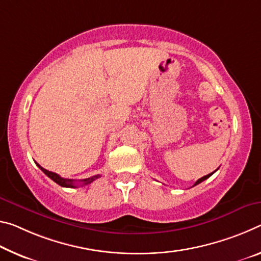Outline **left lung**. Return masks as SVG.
<instances>
[{"label": "left lung", "instance_id": "1", "mask_svg": "<svg viewBox=\"0 0 261 261\" xmlns=\"http://www.w3.org/2000/svg\"><path fill=\"white\" fill-rule=\"evenodd\" d=\"M214 173H215V172H213V173H210V174H208V175H204L203 177H201V179H198V180L196 181V182H195V184H194V186H196V185H198V184H201V182H202V181H204V180H206V179H208V177H210V176H212V175L214 174Z\"/></svg>", "mask_w": 261, "mask_h": 261}]
</instances>
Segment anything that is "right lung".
I'll return each mask as SVG.
<instances>
[{
  "instance_id": "obj_1",
  "label": "right lung",
  "mask_w": 261,
  "mask_h": 261,
  "mask_svg": "<svg viewBox=\"0 0 261 261\" xmlns=\"http://www.w3.org/2000/svg\"><path fill=\"white\" fill-rule=\"evenodd\" d=\"M37 166H38L41 171H43L45 174H46L49 179H52L55 181L56 184H58L61 187H67V188H76L79 184H81V186H86V185H89L90 182H93L96 179H98L101 175H94V176H90V177H87V179L84 180H73V179H65V177H61L60 175H58L57 173H53V172H49L47 169H45L40 166V165L37 164Z\"/></svg>"
}]
</instances>
